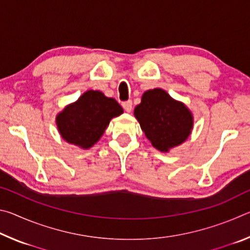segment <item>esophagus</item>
I'll return each mask as SVG.
<instances>
[{"mask_svg":"<svg viewBox=\"0 0 250 250\" xmlns=\"http://www.w3.org/2000/svg\"><path fill=\"white\" fill-rule=\"evenodd\" d=\"M122 107H124V109L126 112H131V110H132V101L131 100L125 101V103L122 104Z\"/></svg>","mask_w":250,"mask_h":250,"instance_id":"34e87169","label":"esophagus"}]
</instances>
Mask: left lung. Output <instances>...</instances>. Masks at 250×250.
I'll list each match as a JSON object with an SVG mask.
<instances>
[{"instance_id": "left-lung-1", "label": "left lung", "mask_w": 250, "mask_h": 250, "mask_svg": "<svg viewBox=\"0 0 250 250\" xmlns=\"http://www.w3.org/2000/svg\"><path fill=\"white\" fill-rule=\"evenodd\" d=\"M134 117L147 140L161 152H168L185 142L194 125L191 110L161 88L142 95L141 103L134 108Z\"/></svg>"}]
</instances>
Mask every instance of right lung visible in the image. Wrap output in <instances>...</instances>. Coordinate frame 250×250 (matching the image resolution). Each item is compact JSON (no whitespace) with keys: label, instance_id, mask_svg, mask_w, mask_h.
I'll list each match as a JSON object with an SVG mask.
<instances>
[{"label":"right lung","instance_id":"add662e5","mask_svg":"<svg viewBox=\"0 0 250 250\" xmlns=\"http://www.w3.org/2000/svg\"><path fill=\"white\" fill-rule=\"evenodd\" d=\"M124 113L116 99L99 90H87L56 116L57 129L66 142L89 149L100 140L110 120Z\"/></svg>","mask_w":250,"mask_h":250}]
</instances>
